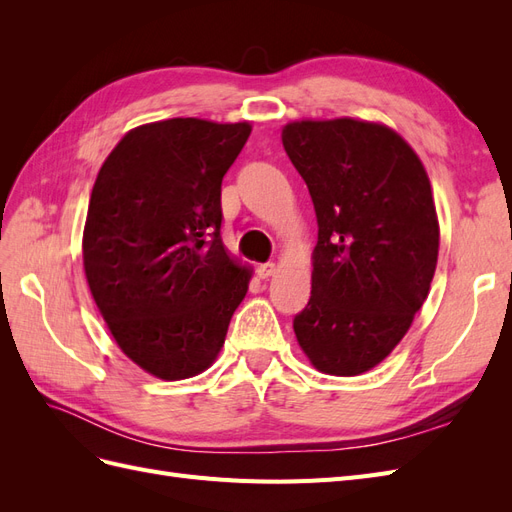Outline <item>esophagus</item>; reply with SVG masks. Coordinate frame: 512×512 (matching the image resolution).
Wrapping results in <instances>:
<instances>
[{"label":"esophagus","mask_w":512,"mask_h":512,"mask_svg":"<svg viewBox=\"0 0 512 512\" xmlns=\"http://www.w3.org/2000/svg\"><path fill=\"white\" fill-rule=\"evenodd\" d=\"M275 271H277L275 262H262V265H258V269H256L258 277H262V280H267V277H271Z\"/></svg>","instance_id":"1"}]
</instances>
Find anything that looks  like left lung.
Here are the masks:
<instances>
[{
    "mask_svg": "<svg viewBox=\"0 0 512 512\" xmlns=\"http://www.w3.org/2000/svg\"><path fill=\"white\" fill-rule=\"evenodd\" d=\"M282 143L318 220L312 297L294 333L324 374H363L391 354L427 299L440 247L429 177L380 123L292 121Z\"/></svg>",
    "mask_w": 512,
    "mask_h": 512,
    "instance_id": "obj_1",
    "label": "left lung"
}]
</instances>
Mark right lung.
I'll use <instances>...</instances> for the list:
<instances>
[{
  "label": "right lung",
  "mask_w": 512,
  "mask_h": 512,
  "mask_svg": "<svg viewBox=\"0 0 512 512\" xmlns=\"http://www.w3.org/2000/svg\"><path fill=\"white\" fill-rule=\"evenodd\" d=\"M250 123L177 117L121 138L102 164L83 232L89 290L130 359L162 380L205 371L250 269L222 243V179Z\"/></svg>",
  "instance_id": "right-lung-1"
}]
</instances>
